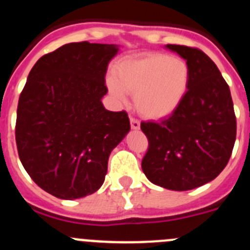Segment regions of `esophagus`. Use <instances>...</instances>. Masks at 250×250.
I'll return each mask as SVG.
<instances>
[{
  "label": "esophagus",
  "instance_id": "obj_1",
  "mask_svg": "<svg viewBox=\"0 0 250 250\" xmlns=\"http://www.w3.org/2000/svg\"><path fill=\"white\" fill-rule=\"evenodd\" d=\"M130 127H132V129H139L140 128V122L137 120V118L134 117H130Z\"/></svg>",
  "mask_w": 250,
  "mask_h": 250
}]
</instances>
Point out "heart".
<instances>
[{
    "instance_id": "obj_1",
    "label": "heart",
    "mask_w": 250,
    "mask_h": 250,
    "mask_svg": "<svg viewBox=\"0 0 250 250\" xmlns=\"http://www.w3.org/2000/svg\"><path fill=\"white\" fill-rule=\"evenodd\" d=\"M190 81L189 66L182 58L166 53H149L118 62L107 88L117 100L134 94L138 111L149 118H162L177 110Z\"/></svg>"
}]
</instances>
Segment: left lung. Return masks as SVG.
<instances>
[{"mask_svg":"<svg viewBox=\"0 0 250 250\" xmlns=\"http://www.w3.org/2000/svg\"><path fill=\"white\" fill-rule=\"evenodd\" d=\"M166 47L187 61L189 86L169 117L140 123L149 142L142 168L151 183L182 192L221 173L233 150L237 122L231 91L211 58L197 47Z\"/></svg>","mask_w":250,"mask_h":250,"instance_id":"1","label":"left lung"}]
</instances>
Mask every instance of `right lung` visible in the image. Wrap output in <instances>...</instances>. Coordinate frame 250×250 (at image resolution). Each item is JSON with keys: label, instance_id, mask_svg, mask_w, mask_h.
<instances>
[{"label": "right lung", "instance_id": "right-lung-1", "mask_svg": "<svg viewBox=\"0 0 250 250\" xmlns=\"http://www.w3.org/2000/svg\"><path fill=\"white\" fill-rule=\"evenodd\" d=\"M117 52L107 43H66L39 58L29 73L17 108V149L31 179L53 197L96 192L111 151L129 132L127 112L101 103Z\"/></svg>", "mask_w": 250, "mask_h": 250}]
</instances>
